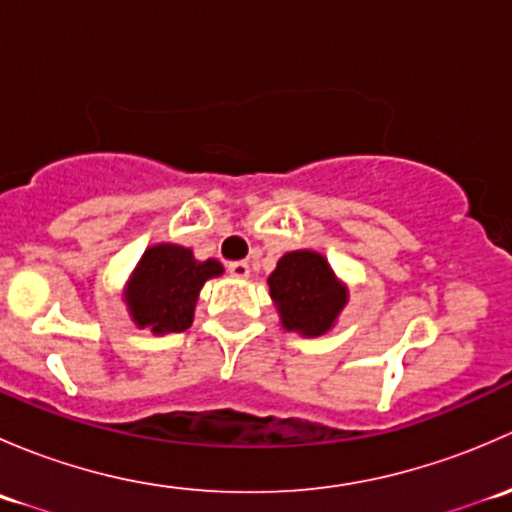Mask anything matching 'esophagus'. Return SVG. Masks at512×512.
Listing matches in <instances>:
<instances>
[{"instance_id": "esophagus-1", "label": "esophagus", "mask_w": 512, "mask_h": 512, "mask_svg": "<svg viewBox=\"0 0 512 512\" xmlns=\"http://www.w3.org/2000/svg\"><path fill=\"white\" fill-rule=\"evenodd\" d=\"M227 272H230L235 280H247V277H250V265H247L245 260L230 262V265H227Z\"/></svg>"}]
</instances>
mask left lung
<instances>
[{
	"mask_svg": "<svg viewBox=\"0 0 512 512\" xmlns=\"http://www.w3.org/2000/svg\"><path fill=\"white\" fill-rule=\"evenodd\" d=\"M270 297L280 312L282 327L302 337H322L337 322L347 304V287L337 280L319 252L294 250L280 257L267 277Z\"/></svg>",
	"mask_w": 512,
	"mask_h": 512,
	"instance_id": "8db88e82",
	"label": "left lung"
}]
</instances>
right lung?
<instances>
[{
	"label": "right lung",
	"instance_id": "add662e5",
	"mask_svg": "<svg viewBox=\"0 0 512 512\" xmlns=\"http://www.w3.org/2000/svg\"><path fill=\"white\" fill-rule=\"evenodd\" d=\"M218 275H223L218 260H195L188 247L170 242L148 247L126 287L131 319L153 334L185 332L193 324L200 289Z\"/></svg>",
	"mask_w": 512,
	"mask_h": 512
}]
</instances>
